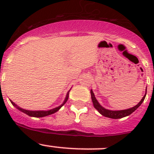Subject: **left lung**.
<instances>
[{
  "instance_id": "obj_1",
  "label": "left lung",
  "mask_w": 154,
  "mask_h": 154,
  "mask_svg": "<svg viewBox=\"0 0 154 154\" xmlns=\"http://www.w3.org/2000/svg\"><path fill=\"white\" fill-rule=\"evenodd\" d=\"M146 92H147V91H146ZM91 100H92V103H93V105H94V108H95L100 113V114L103 115V116H105V117L110 118V119H122V118L126 117V116H130V115L132 114L135 110L137 109L138 107L140 106V105L142 103V102L144 101V98H145L146 93L144 95V97H142V100H141V101L139 102L136 106L132 107V108L130 109H128L120 110V111H112V110L106 109L103 108V106H100V105L98 103V102H97V100H96L92 90H91Z\"/></svg>"
}]
</instances>
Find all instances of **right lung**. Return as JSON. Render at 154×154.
Segmentation results:
<instances>
[{
  "label": "right lung",
  "instance_id": "add662e5",
  "mask_svg": "<svg viewBox=\"0 0 154 154\" xmlns=\"http://www.w3.org/2000/svg\"><path fill=\"white\" fill-rule=\"evenodd\" d=\"M69 91H68L67 95H66V99H65L64 102H63V103L61 105V106L57 107V108L53 109L48 110V111H29V110H26V109H22V108H20V107L17 106V105L15 104V103H14L12 101V100H10V101H11V103H12V104L13 105V106H15L17 109H19L20 111H21V112H24V113H25V114H27V116H32V117H36V118L45 117V116H49V115L53 114V113H55L56 112L58 111V110L60 109L61 108V107L63 106V105H64L65 103H66V101H67L68 99V95H69Z\"/></svg>",
  "mask_w": 154,
  "mask_h": 154
}]
</instances>
